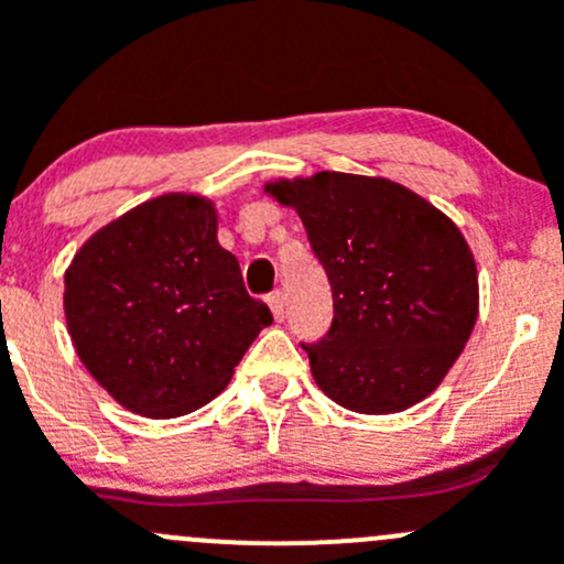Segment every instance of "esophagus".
<instances>
[{
	"instance_id": "obj_1",
	"label": "esophagus",
	"mask_w": 564,
	"mask_h": 564,
	"mask_svg": "<svg viewBox=\"0 0 564 564\" xmlns=\"http://www.w3.org/2000/svg\"><path fill=\"white\" fill-rule=\"evenodd\" d=\"M267 305H270L272 316H275L278 322H283V314H286V300H283V292H272L270 297H267Z\"/></svg>"
}]
</instances>
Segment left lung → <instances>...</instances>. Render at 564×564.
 I'll list each match as a JSON object with an SVG mask.
<instances>
[{
  "mask_svg": "<svg viewBox=\"0 0 564 564\" xmlns=\"http://www.w3.org/2000/svg\"><path fill=\"white\" fill-rule=\"evenodd\" d=\"M303 220L333 289V327L303 344L318 390L360 414L414 406L442 384L480 308L469 242L442 209L384 176L264 182Z\"/></svg>",
  "mask_w": 564,
  "mask_h": 564,
  "instance_id": "8db88e82",
  "label": "left lung"
}]
</instances>
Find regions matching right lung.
<instances>
[{
    "label": "right lung",
    "instance_id": "right-lung-1",
    "mask_svg": "<svg viewBox=\"0 0 564 564\" xmlns=\"http://www.w3.org/2000/svg\"><path fill=\"white\" fill-rule=\"evenodd\" d=\"M62 305L95 382L155 420L213 401L272 324L198 193H163L95 231L65 270Z\"/></svg>",
    "mask_w": 564,
    "mask_h": 564
}]
</instances>
